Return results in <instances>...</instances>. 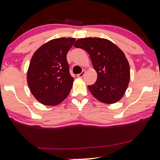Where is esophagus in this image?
<instances>
[{
    "label": "esophagus",
    "instance_id": "esophagus-1",
    "mask_svg": "<svg viewBox=\"0 0 160 160\" xmlns=\"http://www.w3.org/2000/svg\"><path fill=\"white\" fill-rule=\"evenodd\" d=\"M85 73H86L85 71H82V72L80 73V74H78V75H77V76H78V78H82V77L84 76V74H85Z\"/></svg>",
    "mask_w": 160,
    "mask_h": 160
}]
</instances>
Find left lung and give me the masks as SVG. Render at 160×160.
<instances>
[{"instance_id": "1", "label": "left lung", "mask_w": 160, "mask_h": 160, "mask_svg": "<svg viewBox=\"0 0 160 160\" xmlns=\"http://www.w3.org/2000/svg\"><path fill=\"white\" fill-rule=\"evenodd\" d=\"M74 46L89 53L98 74L96 82L88 86L93 96L106 104L120 100L130 79L129 65L122 51L110 40L98 38H81Z\"/></svg>"}]
</instances>
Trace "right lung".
<instances>
[{
    "instance_id": "obj_1",
    "label": "right lung",
    "mask_w": 160,
    "mask_h": 160,
    "mask_svg": "<svg viewBox=\"0 0 160 160\" xmlns=\"http://www.w3.org/2000/svg\"><path fill=\"white\" fill-rule=\"evenodd\" d=\"M74 42V38L53 39L33 55L27 74L28 84L41 104L57 105L70 93L74 78L70 74L66 56Z\"/></svg>"
}]
</instances>
